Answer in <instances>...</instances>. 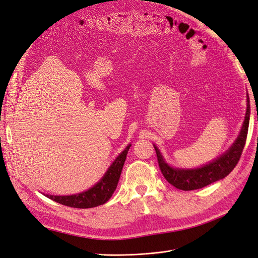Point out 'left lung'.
<instances>
[{"label": "left lung", "instance_id": "left-lung-1", "mask_svg": "<svg viewBox=\"0 0 258 258\" xmlns=\"http://www.w3.org/2000/svg\"><path fill=\"white\" fill-rule=\"evenodd\" d=\"M249 122V100L247 96V107L245 119L243 121V126L240 131V135L237 138L236 142L226 152L222 155L220 158L215 159L214 161L208 163V165L197 168V169H174L169 167L163 160L158 148L155 147L156 154H157V160L162 175L165 176L167 181L173 185L174 187L182 190H194L202 188L211 183H214L218 179H222L227 176L231 171L237 166L238 161L240 160L242 151H243L247 130Z\"/></svg>", "mask_w": 258, "mask_h": 258}]
</instances>
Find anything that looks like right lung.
Wrapping results in <instances>:
<instances>
[{
	"mask_svg": "<svg viewBox=\"0 0 258 258\" xmlns=\"http://www.w3.org/2000/svg\"><path fill=\"white\" fill-rule=\"evenodd\" d=\"M130 146L131 145H128L124 148V151L115 159L111 167L108 168L102 179L95 186L91 187L90 189L79 195H72V196H51V195L49 196V195H47V197L58 202V204L77 209L95 208L105 204L112 197L113 192L116 189Z\"/></svg>",
	"mask_w": 258,
	"mask_h": 258,
	"instance_id": "1",
	"label": "right lung"
}]
</instances>
